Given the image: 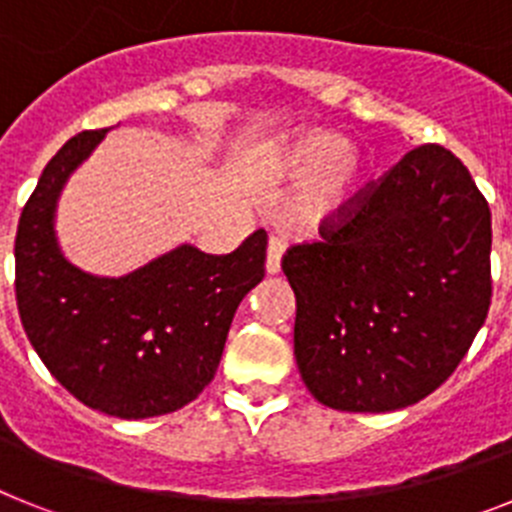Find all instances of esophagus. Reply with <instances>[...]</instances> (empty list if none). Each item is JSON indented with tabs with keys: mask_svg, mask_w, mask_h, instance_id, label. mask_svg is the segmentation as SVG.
Returning <instances> with one entry per match:
<instances>
[{
	"mask_svg": "<svg viewBox=\"0 0 512 512\" xmlns=\"http://www.w3.org/2000/svg\"><path fill=\"white\" fill-rule=\"evenodd\" d=\"M282 253L284 241L271 238L269 246H266V274H279V271H282Z\"/></svg>",
	"mask_w": 512,
	"mask_h": 512,
	"instance_id": "34e87169",
	"label": "esophagus"
}]
</instances>
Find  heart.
<instances>
[{
  "instance_id": "b5f03b06",
  "label": "heart",
  "mask_w": 512,
  "mask_h": 512,
  "mask_svg": "<svg viewBox=\"0 0 512 512\" xmlns=\"http://www.w3.org/2000/svg\"><path fill=\"white\" fill-rule=\"evenodd\" d=\"M269 171L284 182L302 179L284 217L297 233H318L346 220L356 207L366 182V158L336 133L315 128L271 151Z\"/></svg>"
}]
</instances>
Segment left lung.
I'll list each match as a JSON object with an SVG mask.
<instances>
[{"instance_id": "obj_1", "label": "left lung", "mask_w": 512, "mask_h": 512, "mask_svg": "<svg viewBox=\"0 0 512 512\" xmlns=\"http://www.w3.org/2000/svg\"><path fill=\"white\" fill-rule=\"evenodd\" d=\"M485 194L443 146H418L361 189L346 220L297 243L295 359L310 395L390 413L454 374L490 310Z\"/></svg>"}]
</instances>
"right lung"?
Instances as JSON below:
<instances>
[{
    "instance_id": "1",
    "label": "right lung",
    "mask_w": 512,
    "mask_h": 512,
    "mask_svg": "<svg viewBox=\"0 0 512 512\" xmlns=\"http://www.w3.org/2000/svg\"><path fill=\"white\" fill-rule=\"evenodd\" d=\"M104 133L66 140L22 207L17 310L48 372L76 400L115 418H156L189 405L215 377L235 310L264 279L266 233L228 256L179 246L120 279L76 269L58 248L56 200Z\"/></svg>"
}]
</instances>
